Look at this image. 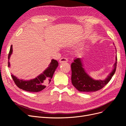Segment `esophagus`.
Returning <instances> with one entry per match:
<instances>
[{"label": "esophagus", "mask_w": 126, "mask_h": 126, "mask_svg": "<svg viewBox=\"0 0 126 126\" xmlns=\"http://www.w3.org/2000/svg\"><path fill=\"white\" fill-rule=\"evenodd\" d=\"M68 62V59L66 58H64V57H63V58H62L59 60V63H67Z\"/></svg>", "instance_id": "obj_1"}]
</instances>
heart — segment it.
Wrapping results in <instances>:
<instances>
[{
	"label": "heart",
	"mask_w": 126,
	"mask_h": 126,
	"mask_svg": "<svg viewBox=\"0 0 126 126\" xmlns=\"http://www.w3.org/2000/svg\"><path fill=\"white\" fill-rule=\"evenodd\" d=\"M78 55H80V54H81V53L80 52H78Z\"/></svg>",
	"instance_id": "1"
}]
</instances>
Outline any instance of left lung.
Wrapping results in <instances>:
<instances>
[{
	"label": "left lung",
	"mask_w": 126,
	"mask_h": 126,
	"mask_svg": "<svg viewBox=\"0 0 126 126\" xmlns=\"http://www.w3.org/2000/svg\"><path fill=\"white\" fill-rule=\"evenodd\" d=\"M117 60L116 56V62L113 64V69L105 79L95 80L91 78L86 72L83 66L82 59L81 58L75 59L74 62L72 63L71 65L72 85L78 91L81 92L91 93L100 90L107 84L115 74Z\"/></svg>",
	"instance_id": "8db88e82"
}]
</instances>
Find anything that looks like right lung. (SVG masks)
Here are the masks:
<instances>
[{
  "instance_id": "obj_1",
  "label": "right lung",
  "mask_w": 126,
  "mask_h": 126,
  "mask_svg": "<svg viewBox=\"0 0 126 126\" xmlns=\"http://www.w3.org/2000/svg\"><path fill=\"white\" fill-rule=\"evenodd\" d=\"M13 54V45L11 46L8 55V66L10 67L9 59ZM58 66V63L55 59H52L49 66L39 75L35 78L30 80H24L18 79L16 76L11 74L15 84L20 89L29 92L37 93L43 90L51 81L53 75Z\"/></svg>"
}]
</instances>
